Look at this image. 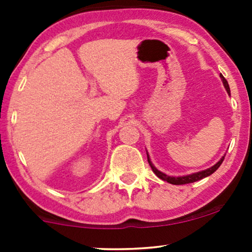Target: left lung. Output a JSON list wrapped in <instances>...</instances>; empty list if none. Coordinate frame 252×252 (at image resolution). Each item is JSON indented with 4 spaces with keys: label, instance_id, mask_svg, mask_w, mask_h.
<instances>
[{
    "label": "left lung",
    "instance_id": "left-lung-1",
    "mask_svg": "<svg viewBox=\"0 0 252 252\" xmlns=\"http://www.w3.org/2000/svg\"><path fill=\"white\" fill-rule=\"evenodd\" d=\"M220 78H221V81L223 84V87L228 93V95H230V89H229V86H228V82L225 78H223L222 74H220ZM147 157H148V163H149L150 167L153 168V172L155 174L157 175L158 178L161 179V180L164 181H167L168 184H172V185H186V184H191V182H195V181H198L201 180V179H204L206 177H209V175H211L212 173H215V172L218 170L220 165L223 161V158H225V155L220 158L218 160V163H216L213 166L206 168V170H203V171H199V172H195V173H191V174H187V175H182V177H171V175H167L163 173V172H160L158 168L155 167V165L153 164V161H151L150 157H149V154H148L147 151Z\"/></svg>",
    "mask_w": 252,
    "mask_h": 252
}]
</instances>
